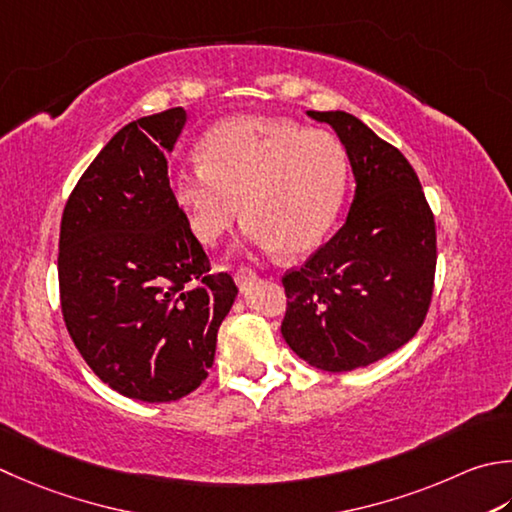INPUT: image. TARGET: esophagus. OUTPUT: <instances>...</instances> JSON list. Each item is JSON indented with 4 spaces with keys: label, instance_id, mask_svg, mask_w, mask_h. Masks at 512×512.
Segmentation results:
<instances>
[{
    "label": "esophagus",
    "instance_id": "obj_1",
    "mask_svg": "<svg viewBox=\"0 0 512 512\" xmlns=\"http://www.w3.org/2000/svg\"><path fill=\"white\" fill-rule=\"evenodd\" d=\"M257 279V273L250 266H239L237 270H235V284L239 286V288H246L248 284H253Z\"/></svg>",
    "mask_w": 512,
    "mask_h": 512
}]
</instances>
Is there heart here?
<instances>
[{"label": "heart", "instance_id": "heart-1", "mask_svg": "<svg viewBox=\"0 0 512 512\" xmlns=\"http://www.w3.org/2000/svg\"><path fill=\"white\" fill-rule=\"evenodd\" d=\"M197 155L202 166L175 170L170 190L206 246L226 237L246 210L257 246L304 255L322 244L342 208L348 159L326 130L237 115L210 128Z\"/></svg>", "mask_w": 512, "mask_h": 512}]
</instances>
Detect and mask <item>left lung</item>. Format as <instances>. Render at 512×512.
Instances as JSON below:
<instances>
[{"label":"left lung","mask_w":512,"mask_h":512,"mask_svg":"<svg viewBox=\"0 0 512 512\" xmlns=\"http://www.w3.org/2000/svg\"><path fill=\"white\" fill-rule=\"evenodd\" d=\"M333 126L355 175L344 226L282 277V335L328 373L375 364L415 337L435 286V217L408 159L344 110H308Z\"/></svg>","instance_id":"left-lung-1"}]
</instances>
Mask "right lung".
<instances>
[{
  "instance_id": "1",
  "label": "right lung",
  "mask_w": 512,
  "mask_h": 512,
  "mask_svg": "<svg viewBox=\"0 0 512 512\" xmlns=\"http://www.w3.org/2000/svg\"><path fill=\"white\" fill-rule=\"evenodd\" d=\"M186 124L170 108L126 124L70 193L59 228V299L84 362L119 395L177 402L204 382L237 297L168 182Z\"/></svg>"
}]
</instances>
